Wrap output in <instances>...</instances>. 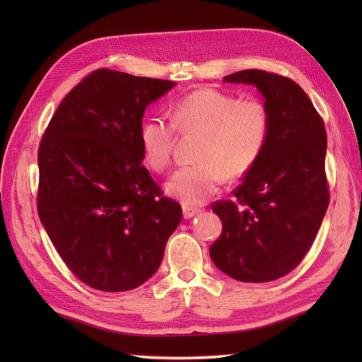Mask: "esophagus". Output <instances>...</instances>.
Returning <instances> with one entry per match:
<instances>
[{
	"instance_id": "1",
	"label": "esophagus",
	"mask_w": 362,
	"mask_h": 362,
	"mask_svg": "<svg viewBox=\"0 0 362 362\" xmlns=\"http://www.w3.org/2000/svg\"><path fill=\"white\" fill-rule=\"evenodd\" d=\"M198 213H201V208H198V206H190V205H182L184 218H192V217H194Z\"/></svg>"
}]
</instances>
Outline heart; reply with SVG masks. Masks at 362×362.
Instances as JSON below:
<instances>
[{"label": "heart", "mask_w": 362, "mask_h": 362, "mask_svg": "<svg viewBox=\"0 0 362 362\" xmlns=\"http://www.w3.org/2000/svg\"><path fill=\"white\" fill-rule=\"evenodd\" d=\"M270 113L257 100L240 101L225 92L201 87L178 98L170 107V122L149 116L140 125V145L149 168L166 170L172 163L177 134L201 133L194 164L175 172L166 190L185 205L205 202L225 182L238 178L259 160L270 134Z\"/></svg>", "instance_id": "1"}]
</instances>
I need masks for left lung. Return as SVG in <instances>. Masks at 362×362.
Listing matches in <instances>:
<instances>
[{
    "mask_svg": "<svg viewBox=\"0 0 362 362\" xmlns=\"http://www.w3.org/2000/svg\"><path fill=\"white\" fill-rule=\"evenodd\" d=\"M223 81L254 84L272 124L259 160L234 190L237 201L211 206L223 229L210 257L237 281H275L303 259L329 205L325 124L308 95L287 76L246 69Z\"/></svg>",
    "mask_w": 362,
    "mask_h": 362,
    "instance_id": "8db88e82",
    "label": "left lung"
}]
</instances>
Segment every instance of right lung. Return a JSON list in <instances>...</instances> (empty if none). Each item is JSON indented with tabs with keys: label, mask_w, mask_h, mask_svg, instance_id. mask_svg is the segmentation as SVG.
Masks as SVG:
<instances>
[{
	"label": "right lung",
	"mask_w": 362,
	"mask_h": 362,
	"mask_svg": "<svg viewBox=\"0 0 362 362\" xmlns=\"http://www.w3.org/2000/svg\"><path fill=\"white\" fill-rule=\"evenodd\" d=\"M173 81L112 69L64 96L37 152V213L59 255L86 286L127 291L161 264L182 218L151 178L140 145L146 107Z\"/></svg>",
	"instance_id": "obj_1"
}]
</instances>
